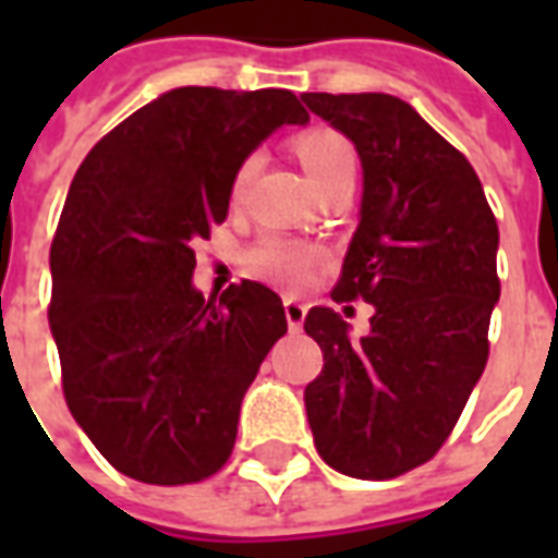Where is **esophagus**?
<instances>
[{"instance_id":"obj_1","label":"esophagus","mask_w":558,"mask_h":558,"mask_svg":"<svg viewBox=\"0 0 558 558\" xmlns=\"http://www.w3.org/2000/svg\"><path fill=\"white\" fill-rule=\"evenodd\" d=\"M283 314H287V323H290L292 331H299L304 323V314H307V307L302 302H295V299H287L283 302Z\"/></svg>"}]
</instances>
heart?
I'll return each mask as SVG.
<instances>
[{
    "label": "heart",
    "mask_w": 558,
    "mask_h": 558,
    "mask_svg": "<svg viewBox=\"0 0 558 558\" xmlns=\"http://www.w3.org/2000/svg\"><path fill=\"white\" fill-rule=\"evenodd\" d=\"M295 155L304 163L311 182L316 184V191H323V187L338 182L343 175H355V148L340 131H331V128H311V131L299 134L295 137ZM256 170H259V155L251 151L232 172V199H242L244 187L251 184ZM316 263H319L316 247L283 242V239H263L247 254V268L254 271L256 278L268 280L275 287H287V290H302L314 275Z\"/></svg>",
    "instance_id": "obj_1"
}]
</instances>
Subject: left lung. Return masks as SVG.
Returning <instances> with one entry per match:
<instances>
[{
    "instance_id": "1",
    "label": "left lung",
    "mask_w": 558,
    "mask_h": 558,
    "mask_svg": "<svg viewBox=\"0 0 558 558\" xmlns=\"http://www.w3.org/2000/svg\"><path fill=\"white\" fill-rule=\"evenodd\" d=\"M302 101L355 143L364 170L362 220L331 299L376 311L362 340L331 307L304 316L323 350L304 388L307 421L331 469L398 478L442 448L484 374L499 227L463 151L407 101L383 92Z\"/></svg>"
}]
</instances>
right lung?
I'll list each match as a JSON object with an SVG mask.
<instances>
[{
	"mask_svg": "<svg viewBox=\"0 0 558 558\" xmlns=\"http://www.w3.org/2000/svg\"><path fill=\"white\" fill-rule=\"evenodd\" d=\"M290 89L184 86L104 134L68 191L50 247L62 391L74 421L128 478L196 484L232 454L244 391L287 335L256 280L194 290V244L227 218L232 172L280 125Z\"/></svg>",
	"mask_w": 558,
	"mask_h": 558,
	"instance_id": "right-lung-1",
	"label": "right lung"
}]
</instances>
